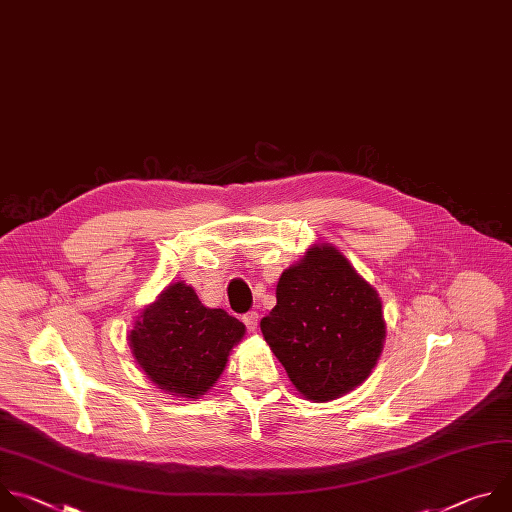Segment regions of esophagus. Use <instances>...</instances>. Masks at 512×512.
I'll list each match as a JSON object with an SVG mask.
<instances>
[{
    "mask_svg": "<svg viewBox=\"0 0 512 512\" xmlns=\"http://www.w3.org/2000/svg\"><path fill=\"white\" fill-rule=\"evenodd\" d=\"M242 321H244V325H246V329H248L250 333H254V331L258 329V313H256V311L246 313V315L242 317Z\"/></svg>",
    "mask_w": 512,
    "mask_h": 512,
    "instance_id": "34e87169",
    "label": "esophagus"
}]
</instances>
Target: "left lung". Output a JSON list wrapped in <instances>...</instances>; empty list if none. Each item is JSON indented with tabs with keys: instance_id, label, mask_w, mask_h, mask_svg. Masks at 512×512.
Listing matches in <instances>:
<instances>
[{
	"instance_id": "1",
	"label": "left lung",
	"mask_w": 512,
	"mask_h": 512,
	"mask_svg": "<svg viewBox=\"0 0 512 512\" xmlns=\"http://www.w3.org/2000/svg\"><path fill=\"white\" fill-rule=\"evenodd\" d=\"M262 335L294 387L315 401L363 383L385 339L377 292L333 246H315L282 272Z\"/></svg>"
}]
</instances>
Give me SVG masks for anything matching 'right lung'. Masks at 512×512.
<instances>
[{
	"instance_id": "1",
	"label": "right lung",
	"mask_w": 512,
	"mask_h": 512,
	"mask_svg": "<svg viewBox=\"0 0 512 512\" xmlns=\"http://www.w3.org/2000/svg\"><path fill=\"white\" fill-rule=\"evenodd\" d=\"M246 327L222 309H208L183 282L169 286L143 311L131 349L145 375L181 397H199L222 375Z\"/></svg>"
}]
</instances>
